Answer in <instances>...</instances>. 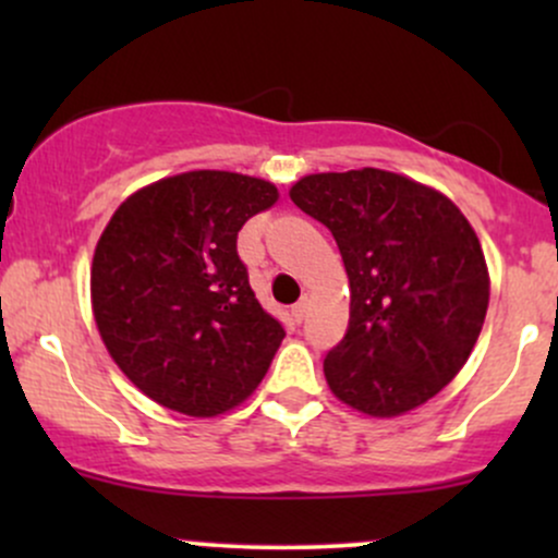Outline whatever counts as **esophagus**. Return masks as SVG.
<instances>
[{
	"mask_svg": "<svg viewBox=\"0 0 558 558\" xmlns=\"http://www.w3.org/2000/svg\"><path fill=\"white\" fill-rule=\"evenodd\" d=\"M291 317H293V323H301V319L306 317V299H301L299 304L291 306Z\"/></svg>",
	"mask_w": 558,
	"mask_h": 558,
	"instance_id": "obj_1",
	"label": "esophagus"
}]
</instances>
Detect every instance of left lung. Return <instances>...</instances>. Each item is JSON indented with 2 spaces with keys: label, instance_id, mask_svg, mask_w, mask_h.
<instances>
[{
  "label": "left lung",
  "instance_id": "obj_1",
  "mask_svg": "<svg viewBox=\"0 0 558 558\" xmlns=\"http://www.w3.org/2000/svg\"><path fill=\"white\" fill-rule=\"evenodd\" d=\"M330 228L349 275V330L325 356L338 401L401 417L440 393L475 349L490 275L475 228L451 198L399 172H315L291 185Z\"/></svg>",
  "mask_w": 558,
  "mask_h": 558
}]
</instances>
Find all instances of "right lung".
Segmentation results:
<instances>
[{"label": "right lung", "mask_w": 558, "mask_h": 558, "mask_svg": "<svg viewBox=\"0 0 558 558\" xmlns=\"http://www.w3.org/2000/svg\"><path fill=\"white\" fill-rule=\"evenodd\" d=\"M278 196L262 178L191 170L128 196L99 235L96 330L128 380L159 407L217 417L270 369L286 330L254 296L235 239Z\"/></svg>", "instance_id": "obj_1"}]
</instances>
